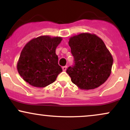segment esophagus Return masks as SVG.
Listing matches in <instances>:
<instances>
[{"mask_svg":"<svg viewBox=\"0 0 130 130\" xmlns=\"http://www.w3.org/2000/svg\"><path fill=\"white\" fill-rule=\"evenodd\" d=\"M67 69V66H64L62 67V70H63V71H66Z\"/></svg>","mask_w":130,"mask_h":130,"instance_id":"obj_1","label":"esophagus"}]
</instances>
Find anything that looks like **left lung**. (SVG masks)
Instances as JSON below:
<instances>
[{
	"label": "left lung",
	"instance_id": "1",
	"mask_svg": "<svg viewBox=\"0 0 130 130\" xmlns=\"http://www.w3.org/2000/svg\"><path fill=\"white\" fill-rule=\"evenodd\" d=\"M68 44L74 65L67 73L72 83L83 90H90L102 85L111 73L113 58L100 37L82 33L70 37Z\"/></svg>",
	"mask_w": 130,
	"mask_h": 130
}]
</instances>
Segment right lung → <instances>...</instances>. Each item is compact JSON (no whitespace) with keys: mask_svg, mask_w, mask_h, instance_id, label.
Segmentation results:
<instances>
[{"mask_svg":"<svg viewBox=\"0 0 130 130\" xmlns=\"http://www.w3.org/2000/svg\"><path fill=\"white\" fill-rule=\"evenodd\" d=\"M60 37L43 35L25 45L17 63L19 74L25 81L37 87H44L56 79L62 71L56 54L62 41Z\"/></svg>","mask_w":130,"mask_h":130,"instance_id":"1","label":"right lung"}]
</instances>
